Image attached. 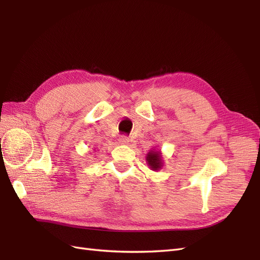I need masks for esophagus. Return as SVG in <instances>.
<instances>
[{
    "instance_id": "34e87169",
    "label": "esophagus",
    "mask_w": 260,
    "mask_h": 260,
    "mask_svg": "<svg viewBox=\"0 0 260 260\" xmlns=\"http://www.w3.org/2000/svg\"><path fill=\"white\" fill-rule=\"evenodd\" d=\"M118 141H119L120 144H128L129 143V138L127 136H121Z\"/></svg>"
}]
</instances>
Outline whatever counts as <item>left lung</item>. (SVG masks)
I'll return each mask as SVG.
<instances>
[{
  "label": "left lung",
  "instance_id": "left-lung-1",
  "mask_svg": "<svg viewBox=\"0 0 260 260\" xmlns=\"http://www.w3.org/2000/svg\"><path fill=\"white\" fill-rule=\"evenodd\" d=\"M146 162L152 170H159L162 167V157L160 152L151 151L146 155Z\"/></svg>",
  "mask_w": 260,
  "mask_h": 260
}]
</instances>
